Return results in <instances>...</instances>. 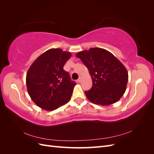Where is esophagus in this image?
Returning a JSON list of instances; mask_svg holds the SVG:
<instances>
[{
  "label": "esophagus",
  "mask_w": 154,
  "mask_h": 154,
  "mask_svg": "<svg viewBox=\"0 0 154 154\" xmlns=\"http://www.w3.org/2000/svg\"><path fill=\"white\" fill-rule=\"evenodd\" d=\"M77 82H78V83H80L81 82H82V78L80 77V78H79V79H78V80H77Z\"/></svg>",
  "instance_id": "34e87169"
}]
</instances>
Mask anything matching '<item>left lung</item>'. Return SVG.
Instances as JSON below:
<instances>
[{"instance_id": "1", "label": "left lung", "mask_w": 154, "mask_h": 154, "mask_svg": "<svg viewBox=\"0 0 154 154\" xmlns=\"http://www.w3.org/2000/svg\"><path fill=\"white\" fill-rule=\"evenodd\" d=\"M76 57L81 59L92 77V88L85 91L88 100L97 105H109L122 97L128 76L127 69L117 58L98 48L80 51Z\"/></svg>"}]
</instances>
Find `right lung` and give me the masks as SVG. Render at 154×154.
<instances>
[{
	"mask_svg": "<svg viewBox=\"0 0 154 154\" xmlns=\"http://www.w3.org/2000/svg\"><path fill=\"white\" fill-rule=\"evenodd\" d=\"M71 57V53L61 49H51L37 58L27 71V92L41 109L54 110L71 99L76 83L63 69Z\"/></svg>",
	"mask_w": 154,
	"mask_h": 154,
	"instance_id": "obj_1",
	"label": "right lung"
}]
</instances>
